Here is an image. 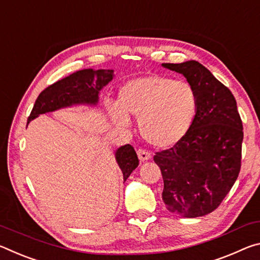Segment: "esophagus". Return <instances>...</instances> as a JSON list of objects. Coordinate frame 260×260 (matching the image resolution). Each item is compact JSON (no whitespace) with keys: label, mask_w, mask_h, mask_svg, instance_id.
<instances>
[{"label":"esophagus","mask_w":260,"mask_h":260,"mask_svg":"<svg viewBox=\"0 0 260 260\" xmlns=\"http://www.w3.org/2000/svg\"><path fill=\"white\" fill-rule=\"evenodd\" d=\"M137 155H138L139 160L143 161V162H144V161H147V160L151 159V153H148L145 150H142V148H139V150L137 151Z\"/></svg>","instance_id":"34e87169"}]
</instances>
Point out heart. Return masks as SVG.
Here are the masks:
<instances>
[{
  "mask_svg": "<svg viewBox=\"0 0 260 260\" xmlns=\"http://www.w3.org/2000/svg\"><path fill=\"white\" fill-rule=\"evenodd\" d=\"M198 110V93L186 80L148 75L126 82L117 104L108 113L117 125H130L129 116L139 120V131L152 146L168 148L185 137Z\"/></svg>",
  "mask_w": 260,
  "mask_h": 260,
  "instance_id": "heart-1",
  "label": "heart"
}]
</instances>
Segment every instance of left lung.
Here are the masks:
<instances>
[{"label":"left lung","instance_id":"1","mask_svg":"<svg viewBox=\"0 0 260 260\" xmlns=\"http://www.w3.org/2000/svg\"><path fill=\"white\" fill-rule=\"evenodd\" d=\"M162 67L182 74L198 93L197 115L189 133L153 158L162 174V201L172 213L198 218L218 208L237 180L243 125L233 93L201 63Z\"/></svg>","mask_w":260,"mask_h":260}]
</instances>
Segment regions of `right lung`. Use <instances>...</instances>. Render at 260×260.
<instances>
[{"instance_id": "right-lung-1", "label": "right lung", "mask_w": 260, "mask_h": 260, "mask_svg": "<svg viewBox=\"0 0 260 260\" xmlns=\"http://www.w3.org/2000/svg\"><path fill=\"white\" fill-rule=\"evenodd\" d=\"M114 77V70L84 69L76 71L42 91L27 118V123L41 114L71 107L74 105L95 106L99 93ZM115 159L123 173L124 181L139 165L138 156L130 144L118 147Z\"/></svg>"}]
</instances>
